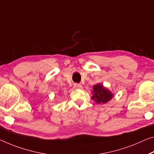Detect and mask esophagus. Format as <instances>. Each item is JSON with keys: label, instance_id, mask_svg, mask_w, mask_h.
Listing matches in <instances>:
<instances>
[{"label": "esophagus", "instance_id": "esophagus-1", "mask_svg": "<svg viewBox=\"0 0 154 154\" xmlns=\"http://www.w3.org/2000/svg\"><path fill=\"white\" fill-rule=\"evenodd\" d=\"M74 89H82L83 88V87L80 84H78V83H75L74 85Z\"/></svg>", "mask_w": 154, "mask_h": 154}]
</instances>
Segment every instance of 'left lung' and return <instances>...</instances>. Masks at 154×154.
<instances>
[{"label":"left lung","instance_id":"left-lung-1","mask_svg":"<svg viewBox=\"0 0 154 154\" xmlns=\"http://www.w3.org/2000/svg\"><path fill=\"white\" fill-rule=\"evenodd\" d=\"M113 94L108 89L100 83L94 85L93 96L91 98L98 104H105L113 98Z\"/></svg>","mask_w":154,"mask_h":154}]
</instances>
